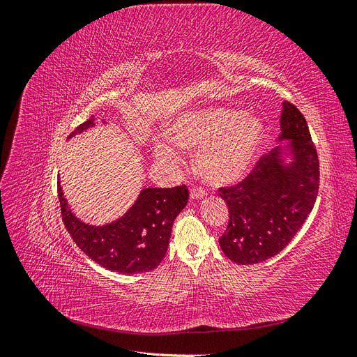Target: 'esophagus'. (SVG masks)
<instances>
[{"instance_id": "obj_1", "label": "esophagus", "mask_w": 357, "mask_h": 357, "mask_svg": "<svg viewBox=\"0 0 357 357\" xmlns=\"http://www.w3.org/2000/svg\"><path fill=\"white\" fill-rule=\"evenodd\" d=\"M205 192L202 188H198V186H195V188H192L190 189V198L192 199H199V198H204L205 197Z\"/></svg>"}]
</instances>
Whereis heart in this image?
<instances>
[{"label":"heart","mask_w":357,"mask_h":357,"mask_svg":"<svg viewBox=\"0 0 357 357\" xmlns=\"http://www.w3.org/2000/svg\"><path fill=\"white\" fill-rule=\"evenodd\" d=\"M174 139L186 147H201L198 165L205 180L231 185L250 171L264 139V125L238 109H211L181 116L172 128ZM156 158L177 164L174 144L158 143Z\"/></svg>","instance_id":"1"}]
</instances>
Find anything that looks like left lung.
Returning a JSON list of instances; mask_svg holds the SVG:
<instances>
[{
    "label": "left lung",
    "mask_w": 357,
    "mask_h": 357,
    "mask_svg": "<svg viewBox=\"0 0 357 357\" xmlns=\"http://www.w3.org/2000/svg\"><path fill=\"white\" fill-rule=\"evenodd\" d=\"M280 125V139H291L294 162L283 165L275 147L259 158L241 181L219 188L229 210L228 228L219 244L238 265L264 262L282 252L316 204L319 156L305 117L283 101Z\"/></svg>",
    "instance_id": "1"
}]
</instances>
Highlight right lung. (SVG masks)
I'll return each instance as SVG.
<instances>
[{"label":"right lung","mask_w":357,"mask_h":357,"mask_svg":"<svg viewBox=\"0 0 357 357\" xmlns=\"http://www.w3.org/2000/svg\"><path fill=\"white\" fill-rule=\"evenodd\" d=\"M93 121L91 116L68 138L93 126ZM58 198L62 222L84 255L110 271L138 274L152 271L165 257L172 223L186 207L189 190L186 185L143 189L123 218L104 226L86 225L75 218L63 198L59 181Z\"/></svg>","instance_id":"right-lung-1"}]
</instances>
